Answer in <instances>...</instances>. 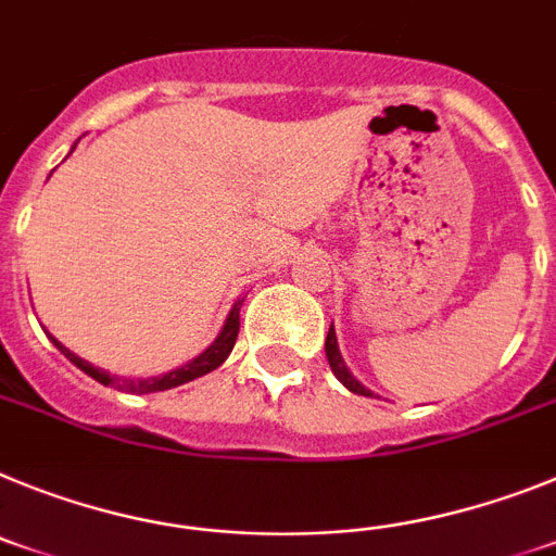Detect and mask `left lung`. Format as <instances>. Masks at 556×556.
Listing matches in <instances>:
<instances>
[{
	"instance_id": "left-lung-1",
	"label": "left lung",
	"mask_w": 556,
	"mask_h": 556,
	"mask_svg": "<svg viewBox=\"0 0 556 556\" xmlns=\"http://www.w3.org/2000/svg\"><path fill=\"white\" fill-rule=\"evenodd\" d=\"M325 352H327V361H330V369H332V375H336V378L341 380V383H344L346 389H350V392H355V394H364V397H371V392H369V389H366V386L361 383V380L355 378V375H352L350 369H346L344 358H341V350H338V338H336V330H332V325H330V332H327Z\"/></svg>"
}]
</instances>
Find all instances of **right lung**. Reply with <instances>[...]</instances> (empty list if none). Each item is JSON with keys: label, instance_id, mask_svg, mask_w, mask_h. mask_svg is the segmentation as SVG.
<instances>
[{"label": "right lung", "instance_id": "add662e5", "mask_svg": "<svg viewBox=\"0 0 556 556\" xmlns=\"http://www.w3.org/2000/svg\"><path fill=\"white\" fill-rule=\"evenodd\" d=\"M240 305H243V299H238V302L231 305V311H229V316H226L224 327H220L218 338H215V341H212V344L206 346L201 355H195V358L187 361V364L178 366V369H170V371H164V375H156V378H123V375H111V371L100 369V366L89 364V361H84L80 355H75L72 350H66V346L61 344L55 336H50L47 330L45 332H47V338H50L52 344L58 346V352H61V355H66V358H70L72 364L77 366V369L86 371V375L98 380V383L111 386V389H119V392H128V394L167 392V389H176V386L190 383V380L201 378V375H206V371L218 369V366L224 364L226 358H229L231 346H235V341H238Z\"/></svg>", "mask_w": 556, "mask_h": 556}]
</instances>
